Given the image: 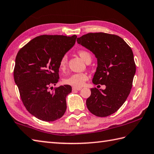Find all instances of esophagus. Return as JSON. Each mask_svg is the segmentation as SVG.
Returning a JSON list of instances; mask_svg holds the SVG:
<instances>
[{
    "instance_id": "1",
    "label": "esophagus",
    "mask_w": 154,
    "mask_h": 154,
    "mask_svg": "<svg viewBox=\"0 0 154 154\" xmlns=\"http://www.w3.org/2000/svg\"><path fill=\"white\" fill-rule=\"evenodd\" d=\"M82 89V88H76V87H72V90L73 91H77V90H80Z\"/></svg>"
}]
</instances>
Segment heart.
<instances>
[{
    "label": "heart",
    "instance_id": "heart-1",
    "mask_svg": "<svg viewBox=\"0 0 154 154\" xmlns=\"http://www.w3.org/2000/svg\"><path fill=\"white\" fill-rule=\"evenodd\" d=\"M78 54L84 61L87 62L89 60H92V56L90 53L84 50H80L78 52ZM68 63V56L64 54L62 56L59 62V68L61 70H65L66 68ZM89 79V76L87 73H75L71 74L64 79V83L68 85L76 88H80L83 86L86 82Z\"/></svg>",
    "mask_w": 154,
    "mask_h": 154
}]
</instances>
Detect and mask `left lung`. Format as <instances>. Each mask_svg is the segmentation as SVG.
Wrapping results in <instances>:
<instances>
[{"instance_id":"obj_1","label":"left lung","mask_w":154,"mask_h":154,"mask_svg":"<svg viewBox=\"0 0 154 154\" xmlns=\"http://www.w3.org/2000/svg\"><path fill=\"white\" fill-rule=\"evenodd\" d=\"M77 42L92 52L98 60L92 82L106 86L105 90L91 88L87 108L96 116H108L119 109L130 93L136 69L133 52L115 34L88 33L78 38Z\"/></svg>"}]
</instances>
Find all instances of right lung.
I'll return each instance as SVG.
<instances>
[{"label":"right lung","instance_id":"right-lung-1","mask_svg":"<svg viewBox=\"0 0 154 154\" xmlns=\"http://www.w3.org/2000/svg\"><path fill=\"white\" fill-rule=\"evenodd\" d=\"M76 35H41L20 49L15 60L14 78L25 108L40 120L53 122L66 110L69 85L53 88L59 80V62L76 42Z\"/></svg>","mask_w":154,"mask_h":154}]
</instances>
